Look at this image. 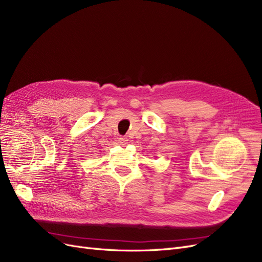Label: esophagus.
Returning <instances> with one entry per match:
<instances>
[{"label":"esophagus","instance_id":"1","mask_svg":"<svg viewBox=\"0 0 262 262\" xmlns=\"http://www.w3.org/2000/svg\"><path fill=\"white\" fill-rule=\"evenodd\" d=\"M119 143H120L121 145H125L126 143H128V139H126L125 137H120L119 138Z\"/></svg>","mask_w":262,"mask_h":262}]
</instances>
